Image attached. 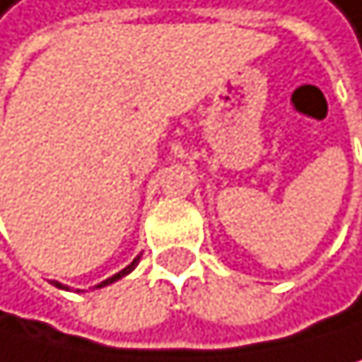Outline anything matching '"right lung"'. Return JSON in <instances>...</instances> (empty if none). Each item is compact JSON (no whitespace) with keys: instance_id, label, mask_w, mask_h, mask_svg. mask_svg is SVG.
I'll return each mask as SVG.
<instances>
[{"instance_id":"right-lung-1","label":"right lung","mask_w":362,"mask_h":362,"mask_svg":"<svg viewBox=\"0 0 362 362\" xmlns=\"http://www.w3.org/2000/svg\"><path fill=\"white\" fill-rule=\"evenodd\" d=\"M137 264H139V257H137V259H132V264H130V266H126L121 272H117V275H112L110 279L101 281V284H98V286H94V288H103V286H107V284H112V281H117V279H121V277H126L128 272L135 270V266H137ZM51 284H54V286H58V288H65V286H62V284H58V281H51Z\"/></svg>"}]
</instances>
